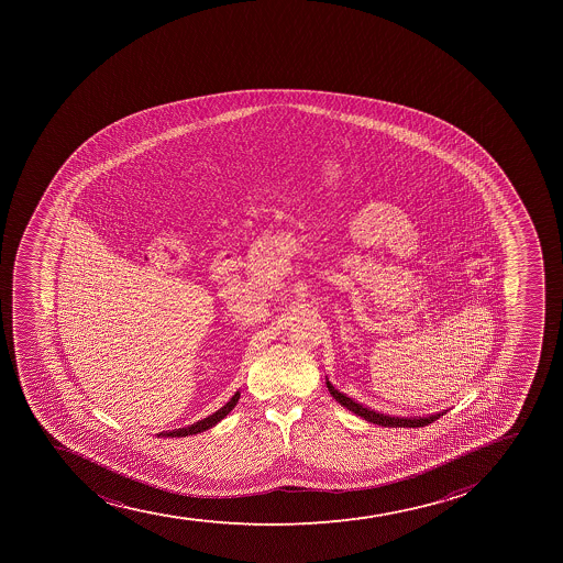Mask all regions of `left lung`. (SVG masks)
Segmentation results:
<instances>
[{
  "instance_id": "8db88e82",
  "label": "left lung",
  "mask_w": 563,
  "mask_h": 563,
  "mask_svg": "<svg viewBox=\"0 0 563 563\" xmlns=\"http://www.w3.org/2000/svg\"><path fill=\"white\" fill-rule=\"evenodd\" d=\"M327 387H329L330 395L334 396L335 400L340 401L341 406L346 407L349 411L356 412L357 417L365 418L367 422L378 423V426H384V428H423V426H428V423L434 422L437 418L442 417V415H431V417L426 418H398V417H387V415H382V412L371 411L367 407H363L362 404H357V401L352 400L349 396L341 395L340 390L335 389L334 385L327 382Z\"/></svg>"
}]
</instances>
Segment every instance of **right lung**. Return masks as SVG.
<instances>
[{"mask_svg": "<svg viewBox=\"0 0 563 563\" xmlns=\"http://www.w3.org/2000/svg\"><path fill=\"white\" fill-rule=\"evenodd\" d=\"M239 398L240 393H236V395H234L233 398L222 407V409H218L217 412H212L211 417L203 418V420L192 423L189 428L174 429V431L163 433V437H187V434L201 433V431H206V429H211L212 426H217L222 418L228 417L229 412L233 411V407L236 406Z\"/></svg>", "mask_w": 563, "mask_h": 563, "instance_id": "right-lung-1", "label": "right lung"}]
</instances>
